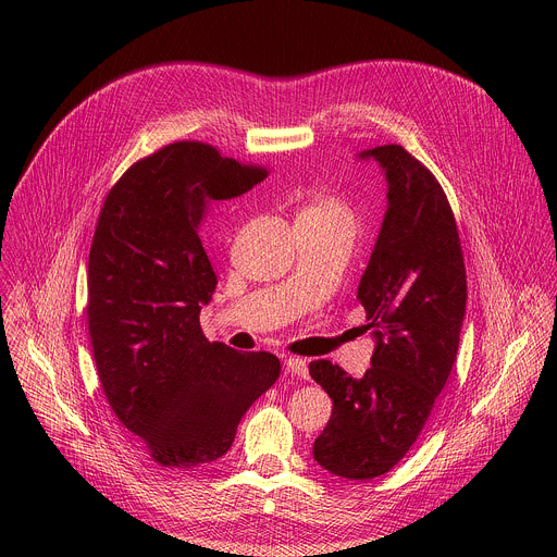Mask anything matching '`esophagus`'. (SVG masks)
I'll return each instance as SVG.
<instances>
[{"instance_id": "obj_1", "label": "esophagus", "mask_w": 557, "mask_h": 557, "mask_svg": "<svg viewBox=\"0 0 557 557\" xmlns=\"http://www.w3.org/2000/svg\"><path fill=\"white\" fill-rule=\"evenodd\" d=\"M284 366H286V370H288L290 374H295V376H299V379H306V374H308V363H306V359H301V357H288Z\"/></svg>"}]
</instances>
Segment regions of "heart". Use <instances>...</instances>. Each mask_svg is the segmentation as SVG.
I'll return each instance as SVG.
<instances>
[{
	"label": "heart",
	"instance_id": "obj_1",
	"mask_svg": "<svg viewBox=\"0 0 557 557\" xmlns=\"http://www.w3.org/2000/svg\"><path fill=\"white\" fill-rule=\"evenodd\" d=\"M304 213L310 215H326V218H350V211L346 209L344 202L331 198V196H317L306 209Z\"/></svg>",
	"mask_w": 557,
	"mask_h": 557
}]
</instances>
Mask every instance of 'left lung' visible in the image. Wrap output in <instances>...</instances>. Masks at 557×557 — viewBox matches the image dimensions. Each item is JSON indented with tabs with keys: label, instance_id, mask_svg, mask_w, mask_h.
I'll return each instance as SVG.
<instances>
[{
	"label": "left lung",
	"instance_id": "obj_1",
	"mask_svg": "<svg viewBox=\"0 0 557 557\" xmlns=\"http://www.w3.org/2000/svg\"><path fill=\"white\" fill-rule=\"evenodd\" d=\"M387 181V211L359 282L374 352L361 379L329 359L308 372L333 399L312 445L324 469L348 481L387 473L419 438L458 352L467 275L454 211L434 174L401 145L359 153Z\"/></svg>",
	"mask_w": 557,
	"mask_h": 557
}]
</instances>
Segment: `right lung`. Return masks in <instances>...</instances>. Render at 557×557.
Returning <instances> with one entry per match:
<instances>
[{
    "mask_svg": "<svg viewBox=\"0 0 557 557\" xmlns=\"http://www.w3.org/2000/svg\"><path fill=\"white\" fill-rule=\"evenodd\" d=\"M267 174L178 140L136 161L101 207L86 306L95 363L116 419L161 467L185 471L224 456L280 376L275 355L211 344L200 329L218 284L200 240L205 209Z\"/></svg>",
    "mask_w": 557,
    "mask_h": 557,
    "instance_id": "obj_1",
    "label": "right lung"
}]
</instances>
